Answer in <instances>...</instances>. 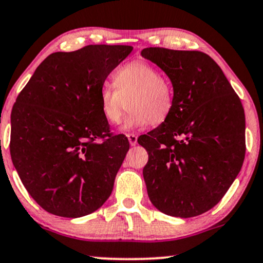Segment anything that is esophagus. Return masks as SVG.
<instances>
[{
	"instance_id": "esophagus-1",
	"label": "esophagus",
	"mask_w": 263,
	"mask_h": 263,
	"mask_svg": "<svg viewBox=\"0 0 263 263\" xmlns=\"http://www.w3.org/2000/svg\"><path fill=\"white\" fill-rule=\"evenodd\" d=\"M127 138H128L129 144H131L132 147H135V145L137 144V136H136V135L129 134V135H127Z\"/></svg>"
}]
</instances>
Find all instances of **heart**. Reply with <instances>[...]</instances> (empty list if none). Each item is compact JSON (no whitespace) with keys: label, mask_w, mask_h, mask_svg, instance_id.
<instances>
[{"label":"heart","mask_w":263,"mask_h":263,"mask_svg":"<svg viewBox=\"0 0 263 263\" xmlns=\"http://www.w3.org/2000/svg\"><path fill=\"white\" fill-rule=\"evenodd\" d=\"M112 85L99 92V107L109 124H119L128 99L122 129L134 131L149 124L159 125L171 115L175 105V92L171 81L159 75L151 63L134 61L122 65L112 75Z\"/></svg>","instance_id":"1"}]
</instances>
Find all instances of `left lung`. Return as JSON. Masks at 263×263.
<instances>
[{"label":"left lung","mask_w":263,"mask_h":263,"mask_svg":"<svg viewBox=\"0 0 263 263\" xmlns=\"http://www.w3.org/2000/svg\"><path fill=\"white\" fill-rule=\"evenodd\" d=\"M174 86V110L138 143L148 152L143 168L148 197L159 211L194 217L218 204L245 158L244 108L214 59L199 51L149 47Z\"/></svg>","instance_id":"left-lung-1"}]
</instances>
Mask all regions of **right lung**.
<instances>
[{
    "mask_svg": "<svg viewBox=\"0 0 263 263\" xmlns=\"http://www.w3.org/2000/svg\"><path fill=\"white\" fill-rule=\"evenodd\" d=\"M131 52V46L89 45L52 53L19 93L11 158L26 191L49 214L82 217L110 197L129 143L110 134L99 92Z\"/></svg>",
    "mask_w": 263,
    "mask_h": 263,
    "instance_id": "add662e5",
    "label": "right lung"
}]
</instances>
